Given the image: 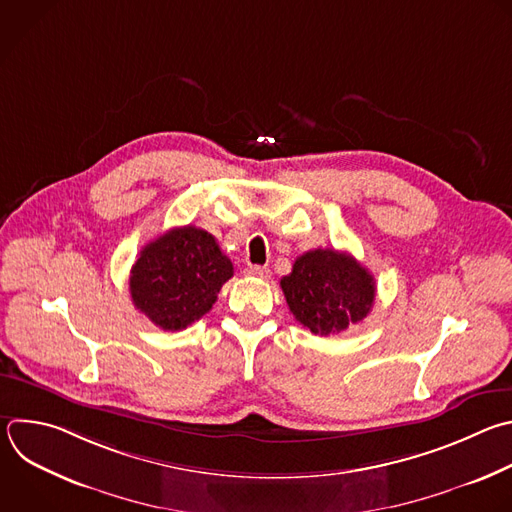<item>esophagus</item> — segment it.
<instances>
[{
    "instance_id": "1",
    "label": "esophagus",
    "mask_w": 512,
    "mask_h": 512,
    "mask_svg": "<svg viewBox=\"0 0 512 512\" xmlns=\"http://www.w3.org/2000/svg\"><path fill=\"white\" fill-rule=\"evenodd\" d=\"M245 275L249 277H259V279H267L271 275V271L267 267H259V265H249L245 269Z\"/></svg>"
}]
</instances>
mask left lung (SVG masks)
Segmentation results:
<instances>
[{
	"instance_id": "8db88e82",
	"label": "left lung",
	"mask_w": 512,
	"mask_h": 512,
	"mask_svg": "<svg viewBox=\"0 0 512 512\" xmlns=\"http://www.w3.org/2000/svg\"><path fill=\"white\" fill-rule=\"evenodd\" d=\"M281 289L293 317L315 335L360 323L376 299V281L350 253L313 249L295 259Z\"/></svg>"
}]
</instances>
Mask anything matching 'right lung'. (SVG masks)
<instances>
[{"label": "right lung", "mask_w": 512, "mask_h": 512, "mask_svg": "<svg viewBox=\"0 0 512 512\" xmlns=\"http://www.w3.org/2000/svg\"><path fill=\"white\" fill-rule=\"evenodd\" d=\"M233 263L199 227L170 229L142 247L130 271V297L154 325L179 331L211 311Z\"/></svg>", "instance_id": "obj_1"}]
</instances>
